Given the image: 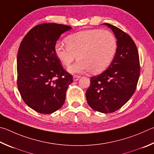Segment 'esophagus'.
<instances>
[{
    "mask_svg": "<svg viewBox=\"0 0 154 154\" xmlns=\"http://www.w3.org/2000/svg\"><path fill=\"white\" fill-rule=\"evenodd\" d=\"M80 75H73V80H74V81H77V80L80 79Z\"/></svg>",
    "mask_w": 154,
    "mask_h": 154,
    "instance_id": "34e87169",
    "label": "esophagus"
}]
</instances>
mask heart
<instances>
[{
	"label": "heart",
	"instance_id": "obj_1",
	"mask_svg": "<svg viewBox=\"0 0 154 154\" xmlns=\"http://www.w3.org/2000/svg\"><path fill=\"white\" fill-rule=\"evenodd\" d=\"M67 46L57 43L56 55L64 66H69L75 58L79 60L69 68L71 72L88 70L99 74L112 63L117 51L118 43L114 34L107 30L93 29L78 32L66 40Z\"/></svg>",
	"mask_w": 154,
	"mask_h": 154
}]
</instances>
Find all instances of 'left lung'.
<instances>
[{
    "mask_svg": "<svg viewBox=\"0 0 154 154\" xmlns=\"http://www.w3.org/2000/svg\"><path fill=\"white\" fill-rule=\"evenodd\" d=\"M117 39V51L108 69L91 78L86 92L91 108L104 114L121 108L133 95L140 75L138 50L128 34L109 23Z\"/></svg>",
    "mask_w": 154,
    "mask_h": 154,
    "instance_id": "obj_1",
    "label": "left lung"
}]
</instances>
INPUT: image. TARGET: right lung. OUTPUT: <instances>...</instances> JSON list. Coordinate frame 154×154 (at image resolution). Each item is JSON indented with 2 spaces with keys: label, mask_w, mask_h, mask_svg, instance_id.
<instances>
[{
  "label": "right lung",
  "mask_w": 154,
  "mask_h": 154,
  "mask_svg": "<svg viewBox=\"0 0 154 154\" xmlns=\"http://www.w3.org/2000/svg\"><path fill=\"white\" fill-rule=\"evenodd\" d=\"M71 28L55 23L39 24L27 33L19 47L18 90L27 106L40 114H52L61 108L73 82L55 51L57 40Z\"/></svg>",
  "instance_id": "obj_1"
}]
</instances>
